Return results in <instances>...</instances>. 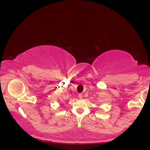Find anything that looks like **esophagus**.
I'll return each instance as SVG.
<instances>
[{
	"instance_id": "1",
	"label": "esophagus",
	"mask_w": 150,
	"mask_h": 150,
	"mask_svg": "<svg viewBox=\"0 0 150 150\" xmlns=\"http://www.w3.org/2000/svg\"><path fill=\"white\" fill-rule=\"evenodd\" d=\"M78 97H79V98L81 99L83 98V94L82 93H79V95H78Z\"/></svg>"
}]
</instances>
